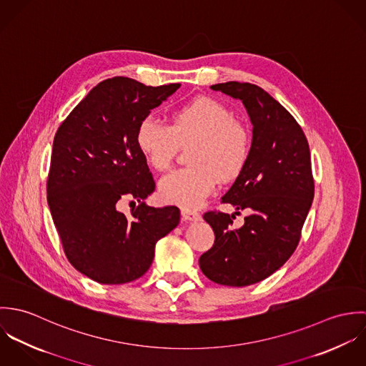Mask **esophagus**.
<instances>
[{
    "label": "esophagus",
    "mask_w": 366,
    "mask_h": 366,
    "mask_svg": "<svg viewBox=\"0 0 366 366\" xmlns=\"http://www.w3.org/2000/svg\"><path fill=\"white\" fill-rule=\"evenodd\" d=\"M182 217L187 221H199L202 218L200 212L196 209H182Z\"/></svg>",
    "instance_id": "1"
}]
</instances>
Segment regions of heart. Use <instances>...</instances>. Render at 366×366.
<instances>
[{"mask_svg":"<svg viewBox=\"0 0 366 366\" xmlns=\"http://www.w3.org/2000/svg\"><path fill=\"white\" fill-rule=\"evenodd\" d=\"M135 139L139 152L157 172L170 169L180 147L193 145L190 166L167 174L159 183L160 197L184 209L199 207L214 192L218 179H237L251 155L248 129L227 105L209 97L176 107L169 125L145 117Z\"/></svg>","mask_w":366,"mask_h":366,"instance_id":"heart-1","label":"heart"}]
</instances>
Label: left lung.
Segmentation results:
<instances>
[{"instance_id": "obj_1", "label": "left lung", "mask_w": 366, "mask_h": 366, "mask_svg": "<svg viewBox=\"0 0 366 366\" xmlns=\"http://www.w3.org/2000/svg\"><path fill=\"white\" fill-rule=\"evenodd\" d=\"M211 89L241 100L254 125L249 160L221 199L249 215L234 229V214L207 211L215 239L199 263L214 283L242 287L270 276L299 245L314 197L310 149L293 115L261 87L228 81Z\"/></svg>"}]
</instances>
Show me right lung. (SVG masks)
I'll list each match as a JSON object with an SVG mask.
<instances>
[{"label": "right lung", "mask_w": 366, "mask_h": 366, "mask_svg": "<svg viewBox=\"0 0 366 366\" xmlns=\"http://www.w3.org/2000/svg\"><path fill=\"white\" fill-rule=\"evenodd\" d=\"M179 87L107 79L57 128L48 204L67 259L94 282L122 285L145 274L157 241L180 221L176 206L144 203L155 180L135 139L139 122ZM124 199L140 203L129 216L119 211Z\"/></svg>", "instance_id": "add662e5"}]
</instances>
